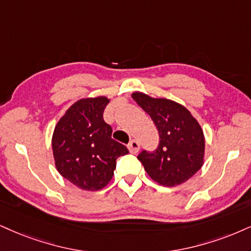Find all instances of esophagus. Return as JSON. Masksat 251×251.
Returning a JSON list of instances; mask_svg holds the SVG:
<instances>
[{"instance_id":"34e87169","label":"esophagus","mask_w":251,"mask_h":251,"mask_svg":"<svg viewBox=\"0 0 251 251\" xmlns=\"http://www.w3.org/2000/svg\"><path fill=\"white\" fill-rule=\"evenodd\" d=\"M128 149L130 151V153H137L138 150H140V143H138V141L131 140L129 142Z\"/></svg>"}]
</instances>
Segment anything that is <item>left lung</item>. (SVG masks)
<instances>
[{
  "instance_id": "left-lung-1",
  "label": "left lung",
  "mask_w": 251,
  "mask_h": 251,
  "mask_svg": "<svg viewBox=\"0 0 251 251\" xmlns=\"http://www.w3.org/2000/svg\"><path fill=\"white\" fill-rule=\"evenodd\" d=\"M131 97L149 114L159 132L158 148L152 152L142 151L137 157L150 178L171 187L193 177L203 164L205 136L190 110L176 101L141 92Z\"/></svg>"
}]
</instances>
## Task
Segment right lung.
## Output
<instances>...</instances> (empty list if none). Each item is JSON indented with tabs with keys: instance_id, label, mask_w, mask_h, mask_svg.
<instances>
[{
	"instance_id": "1",
	"label": "right lung",
	"mask_w": 251,
	"mask_h": 251,
	"mask_svg": "<svg viewBox=\"0 0 251 251\" xmlns=\"http://www.w3.org/2000/svg\"><path fill=\"white\" fill-rule=\"evenodd\" d=\"M107 97L80 99L58 121L52 135L55 168L65 179L85 191L106 187L116 159L129 151L111 138L113 129L103 121Z\"/></svg>"
}]
</instances>
